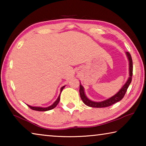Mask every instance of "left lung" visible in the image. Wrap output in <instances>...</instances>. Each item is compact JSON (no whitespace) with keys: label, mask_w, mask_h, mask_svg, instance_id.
Segmentation results:
<instances>
[{"label":"left lung","mask_w":146,"mask_h":146,"mask_svg":"<svg viewBox=\"0 0 146 146\" xmlns=\"http://www.w3.org/2000/svg\"><path fill=\"white\" fill-rule=\"evenodd\" d=\"M125 55H126L128 61H129V76L126 82L124 84L122 88L118 91V92L115 94V95H113V97H110L108 99H106L105 100L101 101V102H95V101H92L86 97L85 92H84V88L83 86L80 84V98L83 102L85 104L86 106H89V107L91 108H106L114 104L119 102L124 97L126 91L127 90L128 87H129V84L131 82L132 80V76H133V61L131 58V56L130 53L129 52L126 51L125 52Z\"/></svg>","instance_id":"1"}]
</instances>
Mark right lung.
<instances>
[{
  "mask_svg": "<svg viewBox=\"0 0 146 146\" xmlns=\"http://www.w3.org/2000/svg\"><path fill=\"white\" fill-rule=\"evenodd\" d=\"M64 87H65V86H62V88H60V95H59L58 97L57 98V99L56 100L55 102H54L52 105L49 106H48V107H46V108H43V107H37V106H29V105H28V106H29V108H31V110H35V111H49V110H52V109L55 108L56 107V105H57L58 104L59 101H60V94H61V93H62V91L63 89L64 88Z\"/></svg>",
  "mask_w": 146,
  "mask_h": 146,
  "instance_id": "right-lung-1",
  "label": "right lung"
}]
</instances>
